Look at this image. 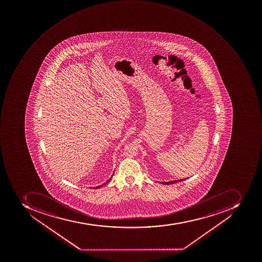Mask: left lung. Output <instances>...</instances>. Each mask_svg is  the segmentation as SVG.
Listing matches in <instances>:
<instances>
[{
  "label": "left lung",
  "mask_w": 262,
  "mask_h": 262,
  "mask_svg": "<svg viewBox=\"0 0 262 262\" xmlns=\"http://www.w3.org/2000/svg\"><path fill=\"white\" fill-rule=\"evenodd\" d=\"M186 179V178H185ZM185 179H181V180H177V181H168V182H161L162 184H163V185H170V184H174V183H177L179 182V181H184V180H185Z\"/></svg>",
  "instance_id": "obj_1"
}]
</instances>
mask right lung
Instances as JSON below:
<instances>
[{
    "instance_id": "obj_1",
    "label": "right lung",
    "mask_w": 262,
    "mask_h": 262,
    "mask_svg": "<svg viewBox=\"0 0 262 262\" xmlns=\"http://www.w3.org/2000/svg\"><path fill=\"white\" fill-rule=\"evenodd\" d=\"M113 177V176H112ZM112 177H110V179H108L107 181H106L104 184H103V185H100V186L95 187L94 189H99V188H100V187L104 186V185H106V184H107V183L110 182V181H111Z\"/></svg>"
}]
</instances>
